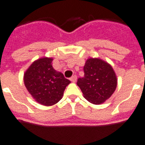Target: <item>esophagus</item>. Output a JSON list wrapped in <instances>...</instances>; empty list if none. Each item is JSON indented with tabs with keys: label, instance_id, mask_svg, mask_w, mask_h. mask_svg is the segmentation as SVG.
<instances>
[{
	"label": "esophagus",
	"instance_id": "esophagus-1",
	"mask_svg": "<svg viewBox=\"0 0 145 145\" xmlns=\"http://www.w3.org/2000/svg\"><path fill=\"white\" fill-rule=\"evenodd\" d=\"M70 80H71V82L75 83L76 81H77V76H76V75H74V76H72V77H71Z\"/></svg>",
	"mask_w": 145,
	"mask_h": 145
}]
</instances>
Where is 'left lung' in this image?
<instances>
[{
	"mask_svg": "<svg viewBox=\"0 0 145 145\" xmlns=\"http://www.w3.org/2000/svg\"><path fill=\"white\" fill-rule=\"evenodd\" d=\"M84 77L78 78L77 84L85 99L99 105L111 97L117 87V76L112 67L98 58H89L84 67Z\"/></svg>",
	"mask_w": 145,
	"mask_h": 145,
	"instance_id": "obj_1",
	"label": "left lung"
}]
</instances>
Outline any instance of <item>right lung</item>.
I'll use <instances>...</instances> for the list:
<instances>
[{"instance_id": "right-lung-1", "label": "right lung", "mask_w": 145, "mask_h": 145, "mask_svg": "<svg viewBox=\"0 0 145 145\" xmlns=\"http://www.w3.org/2000/svg\"><path fill=\"white\" fill-rule=\"evenodd\" d=\"M52 58L34 61L24 75L25 87L36 102L49 106L59 102L65 88L71 83L61 72L52 67Z\"/></svg>"}]
</instances>
